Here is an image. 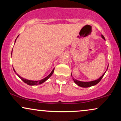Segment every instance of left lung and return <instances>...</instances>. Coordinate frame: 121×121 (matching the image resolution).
Here are the masks:
<instances>
[{
	"label": "left lung",
	"mask_w": 121,
	"mask_h": 121,
	"mask_svg": "<svg viewBox=\"0 0 121 121\" xmlns=\"http://www.w3.org/2000/svg\"><path fill=\"white\" fill-rule=\"evenodd\" d=\"M101 36H102V37L104 39V40H105V37H104V36L103 35H101ZM105 73H104L103 75H102V76H101V77H99V78H98V79H97V80H94V81H90V82H82V81H78V80H74V79H73V80H74V82L76 83V84H77V85H78L79 86H81V87H87L92 86H94V85H95L97 84L98 82H99V81H101V79H102V77H104V74H105Z\"/></svg>",
	"instance_id": "obj_1"
}]
</instances>
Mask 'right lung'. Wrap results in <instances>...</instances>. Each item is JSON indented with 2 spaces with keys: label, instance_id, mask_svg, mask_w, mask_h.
Instances as JSON below:
<instances>
[{
  "label": "right lung",
  "instance_id": "obj_1",
  "mask_svg": "<svg viewBox=\"0 0 121 121\" xmlns=\"http://www.w3.org/2000/svg\"><path fill=\"white\" fill-rule=\"evenodd\" d=\"M15 41H16V40H15ZM54 69H55V68H54L53 69L52 71L51 72V73H50V74H49V75H48V76H47V77H45V78H44V79H43V80H39V81H32V80H26V79L23 78H22V77H21L20 76H19V75H18L17 74V76H19V78L22 79V81H23V82H24L26 83V84H28V85H39V84H42V83L44 82H45V81H46V80H48V79L49 78V77H51V76H52L53 73ZM13 70H14L15 72H15V69H13Z\"/></svg>",
  "mask_w": 121,
  "mask_h": 121
}]
</instances>
